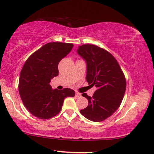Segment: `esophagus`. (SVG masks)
<instances>
[{"label":"esophagus","instance_id":"esophagus-1","mask_svg":"<svg viewBox=\"0 0 154 154\" xmlns=\"http://www.w3.org/2000/svg\"><path fill=\"white\" fill-rule=\"evenodd\" d=\"M75 96H76V97H77V98H79V97L82 96V94L79 93V92H76V93H75Z\"/></svg>","mask_w":154,"mask_h":154}]
</instances>
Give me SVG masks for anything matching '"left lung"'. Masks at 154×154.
<instances>
[{"label":"left lung","mask_w":154,"mask_h":154,"mask_svg":"<svg viewBox=\"0 0 154 154\" xmlns=\"http://www.w3.org/2000/svg\"><path fill=\"white\" fill-rule=\"evenodd\" d=\"M77 52L86 63V81L97 88L92 97L82 94L88 106L80 113L90 121H102L120 106L126 89L125 76L115 58L103 48L83 45Z\"/></svg>","instance_id":"1"}]
</instances>
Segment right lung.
Returning <instances> with one entry per match:
<instances>
[{
	"mask_svg": "<svg viewBox=\"0 0 154 154\" xmlns=\"http://www.w3.org/2000/svg\"><path fill=\"white\" fill-rule=\"evenodd\" d=\"M72 44L49 42L33 53L24 64L19 79V94L24 106L34 116L48 119L59 114L70 88L52 89L51 79L59 74L58 64L73 48Z\"/></svg>",
	"mask_w": 154,
	"mask_h": 154,
	"instance_id": "1",
	"label": "right lung"
}]
</instances>
